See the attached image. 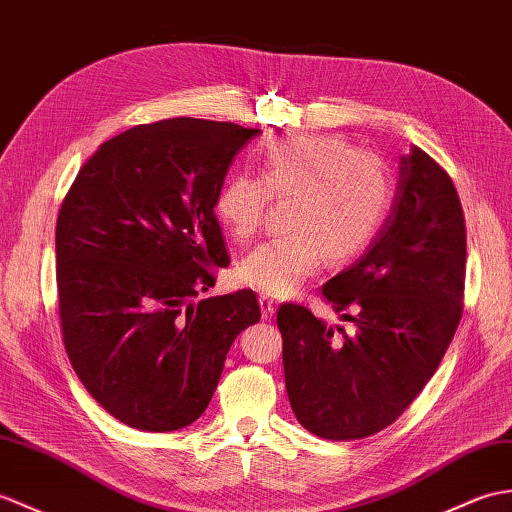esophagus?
<instances>
[{"mask_svg":"<svg viewBox=\"0 0 512 512\" xmlns=\"http://www.w3.org/2000/svg\"><path fill=\"white\" fill-rule=\"evenodd\" d=\"M259 307H261V314H264V318H272V314H275L277 310V303L270 299V296H259Z\"/></svg>","mask_w":512,"mask_h":512,"instance_id":"34e87169","label":"esophagus"}]
</instances>
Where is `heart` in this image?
<instances>
[{
    "mask_svg": "<svg viewBox=\"0 0 512 512\" xmlns=\"http://www.w3.org/2000/svg\"><path fill=\"white\" fill-rule=\"evenodd\" d=\"M272 196L292 198L290 235L257 244L240 279L270 296L296 292L327 261L344 264L373 242L392 205L382 157L336 135H288L268 146L261 176L235 174L216 198V216L237 240L264 224Z\"/></svg>",
    "mask_w": 512,
    "mask_h": 512,
    "instance_id": "obj_1",
    "label": "heart"
}]
</instances>
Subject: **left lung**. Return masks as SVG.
I'll list each match as a JSON object with an SVG mask.
<instances>
[{"label":"left lung","mask_w":512,"mask_h":512,"mask_svg":"<svg viewBox=\"0 0 512 512\" xmlns=\"http://www.w3.org/2000/svg\"><path fill=\"white\" fill-rule=\"evenodd\" d=\"M467 229L449 174L412 146L399 157L390 213L364 255L323 285L353 329L327 327L283 303L285 390L296 419L320 438L382 432L436 373L462 316Z\"/></svg>","instance_id":"1"}]
</instances>
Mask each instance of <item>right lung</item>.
<instances>
[{"mask_svg":"<svg viewBox=\"0 0 512 512\" xmlns=\"http://www.w3.org/2000/svg\"><path fill=\"white\" fill-rule=\"evenodd\" d=\"M257 133L194 117L135 126L95 150L63 200L56 283L69 362L135 430L194 423L233 340L259 323L253 290L194 303L231 261L213 209Z\"/></svg>","mask_w":512,"mask_h":512,"instance_id":"right-lung-1","label":"right lung"}]
</instances>
